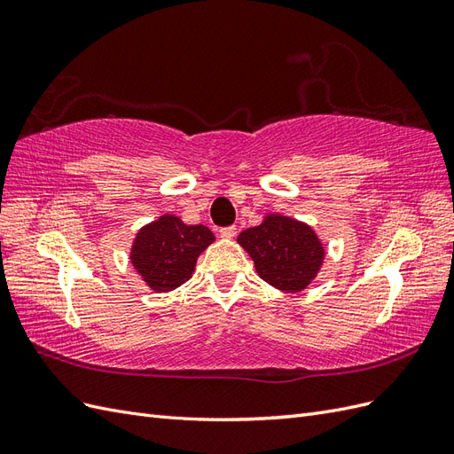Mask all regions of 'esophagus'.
<instances>
[{"instance_id": "obj_1", "label": "esophagus", "mask_w": 454, "mask_h": 454, "mask_svg": "<svg viewBox=\"0 0 454 454\" xmlns=\"http://www.w3.org/2000/svg\"><path fill=\"white\" fill-rule=\"evenodd\" d=\"M237 232H239V229H237L235 225H229V227L219 229V235H222V237H223V239H227V240L235 239V237H237Z\"/></svg>"}]
</instances>
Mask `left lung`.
Masks as SVG:
<instances>
[{"mask_svg":"<svg viewBox=\"0 0 454 454\" xmlns=\"http://www.w3.org/2000/svg\"><path fill=\"white\" fill-rule=\"evenodd\" d=\"M239 244L254 259L259 277L282 292L305 290L324 261L316 232L286 215H267L261 225L242 231Z\"/></svg>","mask_w":454,"mask_h":454,"instance_id":"left-lung-1","label":"left lung"}]
</instances>
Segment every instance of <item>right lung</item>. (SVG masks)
I'll use <instances>...</instances> for the list:
<instances>
[{"mask_svg":"<svg viewBox=\"0 0 454 454\" xmlns=\"http://www.w3.org/2000/svg\"><path fill=\"white\" fill-rule=\"evenodd\" d=\"M214 239L208 227L187 225L180 217L167 214L140 229L130 261L151 290L170 292L191 278L199 255Z\"/></svg>","mask_w":454,"mask_h":454,"instance_id":"obj_1","label":"right lung"}]
</instances>
